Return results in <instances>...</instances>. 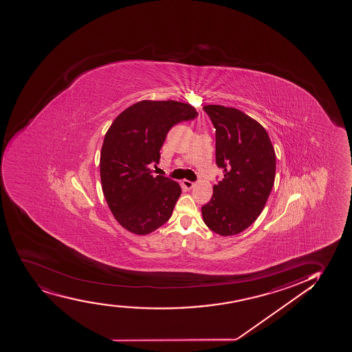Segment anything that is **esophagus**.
Here are the masks:
<instances>
[{"label":"esophagus","mask_w":352,"mask_h":352,"mask_svg":"<svg viewBox=\"0 0 352 352\" xmlns=\"http://www.w3.org/2000/svg\"><path fill=\"white\" fill-rule=\"evenodd\" d=\"M195 183L190 182V181H188V179H183L182 181V186L183 188H186V190H190L194 188Z\"/></svg>","instance_id":"1"}]
</instances>
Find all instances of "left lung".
<instances>
[{"mask_svg":"<svg viewBox=\"0 0 352 352\" xmlns=\"http://www.w3.org/2000/svg\"><path fill=\"white\" fill-rule=\"evenodd\" d=\"M216 129V163L224 177L202 206L206 226L221 236L245 230L262 212L275 182L276 154L267 130L236 108L204 105Z\"/></svg>","mask_w":352,"mask_h":352,"instance_id":"obj_1","label":"left lung"}]
</instances>
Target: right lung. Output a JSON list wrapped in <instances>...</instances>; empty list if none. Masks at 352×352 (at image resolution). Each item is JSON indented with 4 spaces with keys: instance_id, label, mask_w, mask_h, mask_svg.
Returning <instances> with one entry per match:
<instances>
[{
    "instance_id": "add662e5",
    "label": "right lung",
    "mask_w": 352,
    "mask_h": 352,
    "mask_svg": "<svg viewBox=\"0 0 352 352\" xmlns=\"http://www.w3.org/2000/svg\"><path fill=\"white\" fill-rule=\"evenodd\" d=\"M196 116L188 103L143 100L123 110L105 133L102 191L113 217L129 232L151 234L171 217L181 186L154 176L150 164L160 163V150L173 126Z\"/></svg>"
}]
</instances>
